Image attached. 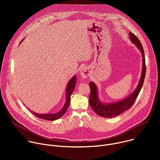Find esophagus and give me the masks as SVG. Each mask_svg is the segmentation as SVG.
I'll return each mask as SVG.
<instances>
[{
  "label": "esophagus",
  "mask_w": 160,
  "mask_h": 160,
  "mask_svg": "<svg viewBox=\"0 0 160 160\" xmlns=\"http://www.w3.org/2000/svg\"><path fill=\"white\" fill-rule=\"evenodd\" d=\"M80 74L81 75V77L83 78H86L88 77V75H90V71L88 70V68L85 66H83L82 67L81 69H80Z\"/></svg>",
  "instance_id": "1"
}]
</instances>
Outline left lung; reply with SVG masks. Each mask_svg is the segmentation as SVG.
Returning a JSON list of instances; mask_svg holds the SVG:
<instances>
[{
  "instance_id": "1",
  "label": "left lung",
  "mask_w": 160,
  "mask_h": 160,
  "mask_svg": "<svg viewBox=\"0 0 160 160\" xmlns=\"http://www.w3.org/2000/svg\"><path fill=\"white\" fill-rule=\"evenodd\" d=\"M130 38L132 41L138 48L142 53V70L141 77L139 82V84L133 92L125 99L112 103H102L101 102L98 96V87L96 84L92 82H90V94L89 97V103L92 109L97 113L98 115L104 118H112L113 117L118 116L126 110L129 109L133 104L136 98H138L141 88L143 85L145 75H146V62L145 56L142 45L135 35L132 32H129Z\"/></svg>"
}]
</instances>
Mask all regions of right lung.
<instances>
[{
  "label": "right lung",
  "mask_w": 160,
  "mask_h": 160,
  "mask_svg": "<svg viewBox=\"0 0 160 160\" xmlns=\"http://www.w3.org/2000/svg\"><path fill=\"white\" fill-rule=\"evenodd\" d=\"M21 42H22V40H21ZM76 82H77V77L75 75L70 79L69 82L68 83V85L66 87V102H65V104H64L63 108H62V109L60 111H59L56 113H49V114H38V113H35L32 111H31V112L37 117H38L39 118L43 119V120L54 121V120L60 118L61 117H62L63 116V115L65 113L66 110L68 109V106H69V104L70 102V96L73 92L74 88L75 87Z\"/></svg>",
  "instance_id": "obj_1"
}]
</instances>
